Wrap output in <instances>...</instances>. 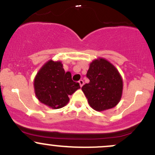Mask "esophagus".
Instances as JSON below:
<instances>
[{
  "label": "esophagus",
  "instance_id": "esophagus-1",
  "mask_svg": "<svg viewBox=\"0 0 155 155\" xmlns=\"http://www.w3.org/2000/svg\"><path fill=\"white\" fill-rule=\"evenodd\" d=\"M79 85H80V87H82V85H84V81L82 80V79H80V80L79 81Z\"/></svg>",
  "mask_w": 155,
  "mask_h": 155
}]
</instances>
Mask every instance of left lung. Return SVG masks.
Listing matches in <instances>:
<instances>
[{
    "label": "left lung",
    "instance_id": "8db88e82",
    "mask_svg": "<svg viewBox=\"0 0 155 155\" xmlns=\"http://www.w3.org/2000/svg\"><path fill=\"white\" fill-rule=\"evenodd\" d=\"M86 76L90 82L82 87L89 105L94 110H107L119 103L123 90V81L118 70L104 58L90 64Z\"/></svg>",
    "mask_w": 155,
    "mask_h": 155
}]
</instances>
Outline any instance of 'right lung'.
Instances as JSON below:
<instances>
[{
	"instance_id": "obj_1",
	"label": "right lung",
	"mask_w": 155,
	"mask_h": 155,
	"mask_svg": "<svg viewBox=\"0 0 155 155\" xmlns=\"http://www.w3.org/2000/svg\"><path fill=\"white\" fill-rule=\"evenodd\" d=\"M37 99L52 109H60L69 102V95L80 88L70 72L65 73L61 61L49 60L37 73L34 82Z\"/></svg>"
}]
</instances>
